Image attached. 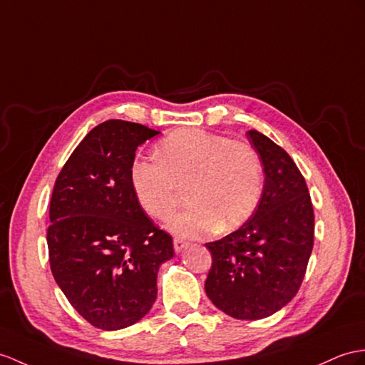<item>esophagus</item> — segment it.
Returning a JSON list of instances; mask_svg holds the SVG:
<instances>
[{"label": "esophagus", "mask_w": 365, "mask_h": 365, "mask_svg": "<svg viewBox=\"0 0 365 365\" xmlns=\"http://www.w3.org/2000/svg\"><path fill=\"white\" fill-rule=\"evenodd\" d=\"M173 247H175V251L176 252H181V251H184L185 247H187V242H184L182 238H175L173 240Z\"/></svg>", "instance_id": "obj_1"}]
</instances>
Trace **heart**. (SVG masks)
Segmentation results:
<instances>
[{"instance_id":"b5f03b06","label":"heart","mask_w":365,"mask_h":365,"mask_svg":"<svg viewBox=\"0 0 365 365\" xmlns=\"http://www.w3.org/2000/svg\"><path fill=\"white\" fill-rule=\"evenodd\" d=\"M156 161L136 159L131 185L150 217L165 220L182 200L190 206L170 220L176 235L198 238L232 230L250 218L263 190V163L247 142L201 130H181L159 142Z\"/></svg>"}]
</instances>
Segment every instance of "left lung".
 Instances as JSON below:
<instances>
[{"label":"left lung","mask_w":365,"mask_h":365,"mask_svg":"<svg viewBox=\"0 0 365 365\" xmlns=\"http://www.w3.org/2000/svg\"><path fill=\"white\" fill-rule=\"evenodd\" d=\"M259 152L264 185L252 217L235 232L206 243L212 266L206 294L230 317L257 321L297 294L314 243V210L305 178L280 145L246 133Z\"/></svg>","instance_id":"1"}]
</instances>
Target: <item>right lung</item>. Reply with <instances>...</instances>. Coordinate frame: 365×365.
Here are the masks:
<instances>
[{
  "label": "right lung",
  "mask_w": 365,
  "mask_h": 365,
  "mask_svg": "<svg viewBox=\"0 0 365 365\" xmlns=\"http://www.w3.org/2000/svg\"><path fill=\"white\" fill-rule=\"evenodd\" d=\"M158 133L128 120L102 122L69 156L52 190V275L101 330H120L148 313L159 266L175 255L172 237L145 215L131 185L136 148Z\"/></svg>",
  "instance_id": "right-lung-1"
}]
</instances>
